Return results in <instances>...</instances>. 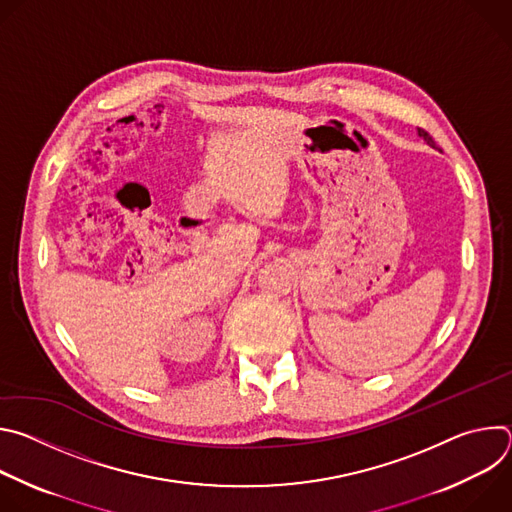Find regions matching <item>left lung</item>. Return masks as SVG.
Here are the masks:
<instances>
[{"mask_svg":"<svg viewBox=\"0 0 512 512\" xmlns=\"http://www.w3.org/2000/svg\"><path fill=\"white\" fill-rule=\"evenodd\" d=\"M417 135H419V137H423V139L427 141V145H431V148H435V150H437V145H435V141L431 139V135H429V133H427L425 129H417Z\"/></svg>","mask_w":512,"mask_h":512,"instance_id":"left-lung-1","label":"left lung"}]
</instances>
